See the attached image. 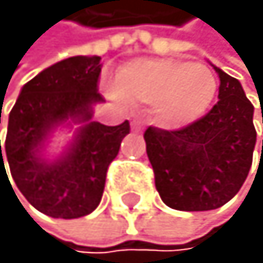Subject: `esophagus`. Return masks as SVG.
Wrapping results in <instances>:
<instances>
[{
	"label": "esophagus",
	"mask_w": 263,
	"mask_h": 263,
	"mask_svg": "<svg viewBox=\"0 0 263 263\" xmlns=\"http://www.w3.org/2000/svg\"><path fill=\"white\" fill-rule=\"evenodd\" d=\"M130 127H133V130H136V133H139L141 129H143V122H139V120H133V122H130Z\"/></svg>",
	"instance_id": "obj_1"
}]
</instances>
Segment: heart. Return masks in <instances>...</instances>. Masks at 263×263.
<instances>
[{
  "instance_id": "obj_1",
  "label": "heart",
  "mask_w": 263,
  "mask_h": 263,
  "mask_svg": "<svg viewBox=\"0 0 263 263\" xmlns=\"http://www.w3.org/2000/svg\"><path fill=\"white\" fill-rule=\"evenodd\" d=\"M114 100L153 105L163 127H184L201 119L215 100L219 81L210 67L177 58H141L120 68L119 82L105 79Z\"/></svg>"
}]
</instances>
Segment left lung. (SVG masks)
<instances>
[{
    "label": "left lung",
    "instance_id": "obj_1",
    "mask_svg": "<svg viewBox=\"0 0 263 263\" xmlns=\"http://www.w3.org/2000/svg\"><path fill=\"white\" fill-rule=\"evenodd\" d=\"M214 68L220 79L219 101L203 119L179 130L148 127L144 133L157 191L176 210L203 212L226 205L252 167L257 143L253 105L238 79Z\"/></svg>",
    "mask_w": 263,
    "mask_h": 263
}]
</instances>
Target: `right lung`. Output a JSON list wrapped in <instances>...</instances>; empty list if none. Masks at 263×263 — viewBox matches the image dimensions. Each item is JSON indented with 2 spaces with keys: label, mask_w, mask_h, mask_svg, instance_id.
I'll list each match as a JSON object with an SVG mask.
<instances>
[{
  "label": "right lung",
  "mask_w": 263,
  "mask_h": 263,
  "mask_svg": "<svg viewBox=\"0 0 263 263\" xmlns=\"http://www.w3.org/2000/svg\"><path fill=\"white\" fill-rule=\"evenodd\" d=\"M100 72L101 57H70L44 68L10 111L5 153L0 139V176L8 160L18 191L53 219L84 217L100 205L108 165L129 134L127 120L114 127L92 120L95 105L105 101L98 92ZM60 128L72 130V138L49 157L47 146Z\"/></svg>",
  "instance_id": "add662e5"
}]
</instances>
